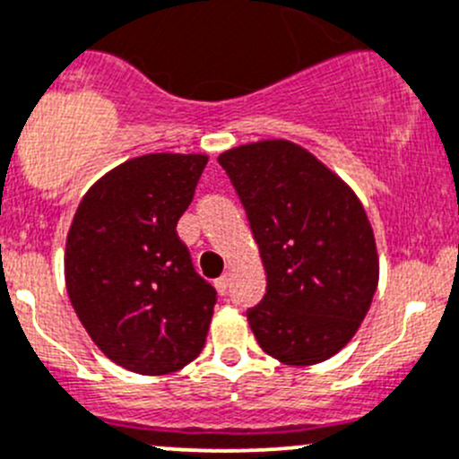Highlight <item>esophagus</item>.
I'll return each instance as SVG.
<instances>
[{
    "label": "esophagus",
    "instance_id": "1",
    "mask_svg": "<svg viewBox=\"0 0 459 459\" xmlns=\"http://www.w3.org/2000/svg\"><path fill=\"white\" fill-rule=\"evenodd\" d=\"M229 284H230V273H224L220 280H215V289L221 293V296L229 291Z\"/></svg>",
    "mask_w": 459,
    "mask_h": 459
}]
</instances>
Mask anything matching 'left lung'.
<instances>
[{
	"label": "left lung",
	"mask_w": 459,
	"mask_h": 459,
	"mask_svg": "<svg viewBox=\"0 0 459 459\" xmlns=\"http://www.w3.org/2000/svg\"><path fill=\"white\" fill-rule=\"evenodd\" d=\"M247 211L266 293L247 311L257 345L284 366L327 361L354 338L379 284L361 199L316 154L287 139L217 157Z\"/></svg>",
	"instance_id": "1"
}]
</instances>
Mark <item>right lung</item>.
<instances>
[{
    "label": "right lung",
    "mask_w": 459,
    "mask_h": 459,
    "mask_svg": "<svg viewBox=\"0 0 459 459\" xmlns=\"http://www.w3.org/2000/svg\"><path fill=\"white\" fill-rule=\"evenodd\" d=\"M206 163V154L157 152L111 168L66 233L71 305L98 350L136 375L181 370L206 342L215 289L177 238Z\"/></svg>",
    "instance_id": "1"
}]
</instances>
